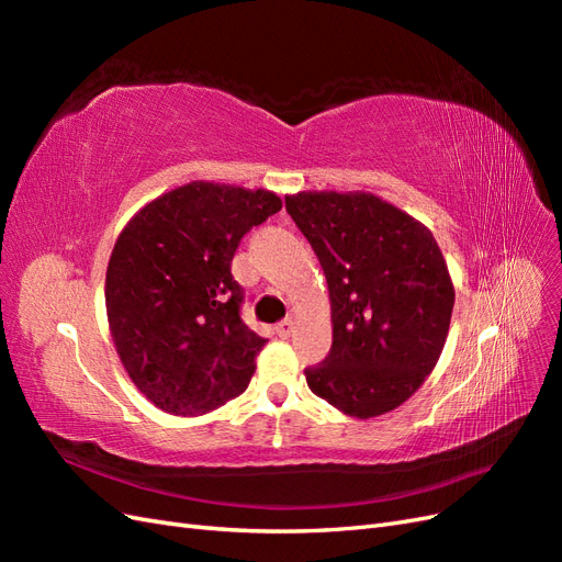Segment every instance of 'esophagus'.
<instances>
[{"instance_id":"obj_1","label":"esophagus","mask_w":562,"mask_h":562,"mask_svg":"<svg viewBox=\"0 0 562 562\" xmlns=\"http://www.w3.org/2000/svg\"><path fill=\"white\" fill-rule=\"evenodd\" d=\"M293 330H295V321H293V316L291 318H283L279 326H277V333L281 335V337H291L293 335Z\"/></svg>"}]
</instances>
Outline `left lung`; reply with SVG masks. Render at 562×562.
Returning a JSON list of instances; mask_svg holds the SVG:
<instances>
[{
	"mask_svg": "<svg viewBox=\"0 0 562 562\" xmlns=\"http://www.w3.org/2000/svg\"><path fill=\"white\" fill-rule=\"evenodd\" d=\"M323 267L333 347L304 370L310 389L339 413L370 419L396 411L446 347L454 285L434 234L370 192L285 196Z\"/></svg>",
	"mask_w": 562,
	"mask_h": 562,
	"instance_id": "8db88e82",
	"label": "left lung"
}]
</instances>
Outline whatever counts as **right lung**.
<instances>
[{"mask_svg": "<svg viewBox=\"0 0 562 562\" xmlns=\"http://www.w3.org/2000/svg\"><path fill=\"white\" fill-rule=\"evenodd\" d=\"M279 211L269 190L194 180L145 203L119 234L105 277L112 342L164 413L203 415L246 391L267 339L241 321L232 258Z\"/></svg>", "mask_w": 562, "mask_h": 562, "instance_id": "obj_1", "label": "right lung"}]
</instances>
